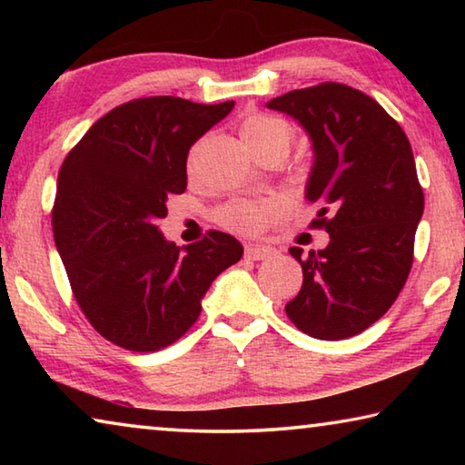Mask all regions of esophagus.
<instances>
[{
    "label": "esophagus",
    "instance_id": "1",
    "mask_svg": "<svg viewBox=\"0 0 465 465\" xmlns=\"http://www.w3.org/2000/svg\"><path fill=\"white\" fill-rule=\"evenodd\" d=\"M274 254H277V250L272 246H264V243H248L246 246V258H250V261H266Z\"/></svg>",
    "mask_w": 465,
    "mask_h": 465
}]
</instances>
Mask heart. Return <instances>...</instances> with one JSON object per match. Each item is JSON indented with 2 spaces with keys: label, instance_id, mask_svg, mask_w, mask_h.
I'll list each match as a JSON object with an SVG mask.
<instances>
[{
  "label": "heart",
  "instance_id": "1",
  "mask_svg": "<svg viewBox=\"0 0 465 465\" xmlns=\"http://www.w3.org/2000/svg\"><path fill=\"white\" fill-rule=\"evenodd\" d=\"M291 135H293V133H291L289 124L277 119V116L252 114L242 123V137L254 153L261 147L274 143V141L291 143ZM274 213H277V209H274L272 203L238 199L227 203L225 207L219 211V222L232 232L254 233L261 232Z\"/></svg>",
  "mask_w": 465,
  "mask_h": 465
}]
</instances>
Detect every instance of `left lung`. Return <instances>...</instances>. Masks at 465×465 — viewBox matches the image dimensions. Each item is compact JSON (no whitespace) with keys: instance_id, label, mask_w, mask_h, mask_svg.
I'll return each instance as SVG.
<instances>
[{"instance_id":"1","label":"left lung","mask_w":465,"mask_h":465,"mask_svg":"<svg viewBox=\"0 0 465 465\" xmlns=\"http://www.w3.org/2000/svg\"><path fill=\"white\" fill-rule=\"evenodd\" d=\"M308 133L313 163L305 199L324 250L303 256V285L285 305L289 320L320 341H342L375 324L396 302L412 266L424 211L411 141L373 98L344 84H320L266 102Z\"/></svg>"}]
</instances>
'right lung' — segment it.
<instances>
[{
	"label": "right lung",
	"mask_w": 465,
	"mask_h": 465,
	"mask_svg": "<svg viewBox=\"0 0 465 465\" xmlns=\"http://www.w3.org/2000/svg\"><path fill=\"white\" fill-rule=\"evenodd\" d=\"M233 100H131L88 129L59 170L54 246L85 318L137 352L176 342L201 313L211 282L243 254L230 233L178 248L163 238L168 196L186 191V157Z\"/></svg>",
	"instance_id": "add662e5"
}]
</instances>
